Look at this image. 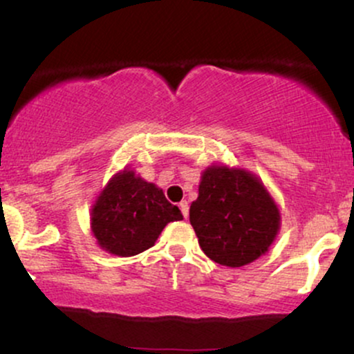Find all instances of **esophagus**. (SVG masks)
<instances>
[{
    "label": "esophagus",
    "mask_w": 354,
    "mask_h": 354,
    "mask_svg": "<svg viewBox=\"0 0 354 354\" xmlns=\"http://www.w3.org/2000/svg\"><path fill=\"white\" fill-rule=\"evenodd\" d=\"M180 209H181L183 216L188 218V214H189V206H188V203H186V201H181V203H180Z\"/></svg>",
    "instance_id": "obj_1"
}]
</instances>
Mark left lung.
<instances>
[{
    "label": "left lung",
    "mask_w": 354,
    "mask_h": 354,
    "mask_svg": "<svg viewBox=\"0 0 354 354\" xmlns=\"http://www.w3.org/2000/svg\"><path fill=\"white\" fill-rule=\"evenodd\" d=\"M189 223L201 250L223 266L253 263L273 245L281 226L279 208L256 174L211 165L201 173Z\"/></svg>",
    "instance_id": "left-lung-1"
}]
</instances>
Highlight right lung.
I'll return each mask as SVG.
<instances>
[{
    "mask_svg": "<svg viewBox=\"0 0 354 354\" xmlns=\"http://www.w3.org/2000/svg\"><path fill=\"white\" fill-rule=\"evenodd\" d=\"M183 219L163 189L126 166L100 191L91 206V231L101 250L135 256L154 246L165 226Z\"/></svg>",
    "mask_w": 354,
    "mask_h": 354,
    "instance_id": "obj_1",
    "label": "right lung"
}]
</instances>
